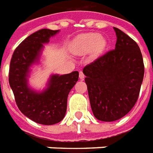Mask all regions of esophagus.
Instances as JSON below:
<instances>
[{
	"instance_id": "obj_1",
	"label": "esophagus",
	"mask_w": 153,
	"mask_h": 153,
	"mask_svg": "<svg viewBox=\"0 0 153 153\" xmlns=\"http://www.w3.org/2000/svg\"><path fill=\"white\" fill-rule=\"evenodd\" d=\"M79 78H80V79H83L85 78V75H84L82 71H79Z\"/></svg>"
}]
</instances>
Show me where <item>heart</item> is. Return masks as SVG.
I'll list each match as a JSON object with an SVG mask.
<instances>
[{
	"mask_svg": "<svg viewBox=\"0 0 153 153\" xmlns=\"http://www.w3.org/2000/svg\"><path fill=\"white\" fill-rule=\"evenodd\" d=\"M105 41L101 38V36L97 33H85L80 35L74 39L71 48L73 51L78 54L90 52L93 51L98 54L104 49Z\"/></svg>",
	"mask_w": 153,
	"mask_h": 153,
	"instance_id": "heart-1",
	"label": "heart"
}]
</instances>
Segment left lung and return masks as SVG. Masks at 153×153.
Returning <instances> with one entry per match:
<instances>
[{
  "label": "left lung",
  "instance_id": "1",
  "mask_svg": "<svg viewBox=\"0 0 153 153\" xmlns=\"http://www.w3.org/2000/svg\"><path fill=\"white\" fill-rule=\"evenodd\" d=\"M115 49L83 68L91 109L96 118L114 121L123 117L138 99L145 66L137 44L121 30Z\"/></svg>",
  "mask_w": 153,
  "mask_h": 153
}]
</instances>
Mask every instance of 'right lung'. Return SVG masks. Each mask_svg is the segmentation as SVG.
<instances>
[{
  "label": "right lung",
  "instance_id": "add662e5",
  "mask_svg": "<svg viewBox=\"0 0 153 153\" xmlns=\"http://www.w3.org/2000/svg\"><path fill=\"white\" fill-rule=\"evenodd\" d=\"M59 30L41 29L24 39L12 56L8 82L21 113L36 123L54 125L63 119L67 111L68 94L79 80V72L58 75L50 79L49 86L38 94L27 87V76L30 66L39 57L43 44Z\"/></svg>",
  "mask_w": 153,
  "mask_h": 153
}]
</instances>
